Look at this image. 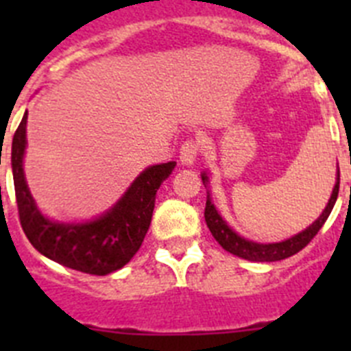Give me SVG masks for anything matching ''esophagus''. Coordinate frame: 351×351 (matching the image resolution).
I'll use <instances>...</instances> for the list:
<instances>
[{
	"instance_id": "34e87169",
	"label": "esophagus",
	"mask_w": 351,
	"mask_h": 351,
	"mask_svg": "<svg viewBox=\"0 0 351 351\" xmlns=\"http://www.w3.org/2000/svg\"><path fill=\"white\" fill-rule=\"evenodd\" d=\"M198 153H200V145L197 141H186L181 145V151H179V160H181L182 165H193L197 161Z\"/></svg>"
}]
</instances>
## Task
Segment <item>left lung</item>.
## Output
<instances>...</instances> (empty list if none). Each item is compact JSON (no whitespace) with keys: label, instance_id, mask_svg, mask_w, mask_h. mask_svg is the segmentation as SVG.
I'll list each match as a JSON object with an SVG mask.
<instances>
[{"label":"left lung","instance_id":"obj_1","mask_svg":"<svg viewBox=\"0 0 351 351\" xmlns=\"http://www.w3.org/2000/svg\"><path fill=\"white\" fill-rule=\"evenodd\" d=\"M336 179L337 181H336V186H334L332 195H330V198H328L327 207H325L324 213L320 214V218L316 219L315 223H311L306 230L299 232L297 235L287 239V241H281V243L258 244V243H253V241H247V239L241 237V235H237L234 230H232L230 226L226 225L225 219L219 216L216 207H214V204L210 202L209 195H207L206 213H204V216H206V223L207 226H209L213 237L221 244L223 250H226L228 253H232V255L241 256V258L244 260H251V262H278V260H285L288 258V256L299 253L302 247L308 246V244L311 243V239L320 232L324 223L327 221L328 214H330V210H332L334 204H336L337 200V193H339V170H337ZM202 182L204 186L209 182L207 173H202Z\"/></svg>","mask_w":351,"mask_h":351}]
</instances>
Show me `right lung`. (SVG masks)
Returning a JSON list of instances; mask_svg holds the SVG:
<instances>
[{"label":"right lung","instance_id":"right-lung-1","mask_svg":"<svg viewBox=\"0 0 351 351\" xmlns=\"http://www.w3.org/2000/svg\"><path fill=\"white\" fill-rule=\"evenodd\" d=\"M24 114L12 141V172L23 230L43 256L73 271L105 276L125 267L142 246L153 218L160 184L172 173L176 161L145 169L110 210L88 223H58L43 216L24 178L26 149Z\"/></svg>","mask_w":351,"mask_h":351}]
</instances>
